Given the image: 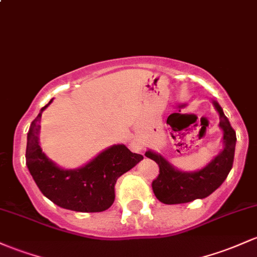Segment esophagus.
<instances>
[{
    "label": "esophagus",
    "instance_id": "esophagus-1",
    "mask_svg": "<svg viewBox=\"0 0 257 257\" xmlns=\"http://www.w3.org/2000/svg\"><path fill=\"white\" fill-rule=\"evenodd\" d=\"M144 145H143V142L140 139H138V138H135V139H133V142L131 143V149L132 151L134 152H140L143 150Z\"/></svg>",
    "mask_w": 257,
    "mask_h": 257
}]
</instances>
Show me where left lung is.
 Here are the masks:
<instances>
[{"instance_id": "1", "label": "left lung", "mask_w": 257, "mask_h": 257, "mask_svg": "<svg viewBox=\"0 0 257 257\" xmlns=\"http://www.w3.org/2000/svg\"><path fill=\"white\" fill-rule=\"evenodd\" d=\"M219 114V128L223 132V149L201 170L195 172L179 171L159 152L148 150L145 156L159 165L160 174L152 182L155 196L166 205L185 204L196 199H204L218 189L229 174L235 151V132L217 101H212Z\"/></svg>"}]
</instances>
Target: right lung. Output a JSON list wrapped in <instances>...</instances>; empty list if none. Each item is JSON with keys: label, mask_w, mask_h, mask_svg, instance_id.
Returning a JSON list of instances; mask_svg holds the SVG:
<instances>
[{"label": "right lung", "mask_w": 257, "mask_h": 257, "mask_svg": "<svg viewBox=\"0 0 257 257\" xmlns=\"http://www.w3.org/2000/svg\"><path fill=\"white\" fill-rule=\"evenodd\" d=\"M42 107L30 124L27 142V166L36 185L53 204L77 212H102L114 201V184L122 174L137 166L144 157L117 144L75 170H64L51 161L39 144Z\"/></svg>", "instance_id": "1"}]
</instances>
